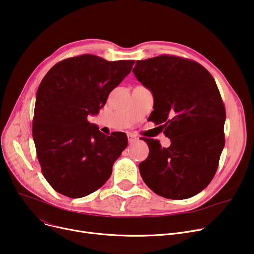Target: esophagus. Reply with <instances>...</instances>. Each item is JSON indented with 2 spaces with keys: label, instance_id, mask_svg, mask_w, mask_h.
<instances>
[{
  "label": "esophagus",
  "instance_id": "1",
  "mask_svg": "<svg viewBox=\"0 0 254 254\" xmlns=\"http://www.w3.org/2000/svg\"><path fill=\"white\" fill-rule=\"evenodd\" d=\"M127 138H128V143H129V144H132V143L136 142V141L138 140L136 137H134L132 135H128Z\"/></svg>",
  "mask_w": 254,
  "mask_h": 254
}]
</instances>
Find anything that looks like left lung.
Segmentation results:
<instances>
[{
	"label": "left lung",
	"mask_w": 254,
	"mask_h": 254,
	"mask_svg": "<svg viewBox=\"0 0 254 254\" xmlns=\"http://www.w3.org/2000/svg\"><path fill=\"white\" fill-rule=\"evenodd\" d=\"M132 72L153 93L150 120L171 140L165 148L143 139L149 154L139 164L142 179L161 196L191 197L214 177L224 147L225 108L215 80L198 63L168 55L137 61Z\"/></svg>",
	"instance_id": "left-lung-1"
}]
</instances>
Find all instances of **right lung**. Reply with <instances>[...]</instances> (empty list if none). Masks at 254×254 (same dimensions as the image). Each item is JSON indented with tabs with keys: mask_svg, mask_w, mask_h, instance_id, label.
Returning <instances> with one entry per match:
<instances>
[{
	"mask_svg": "<svg viewBox=\"0 0 254 254\" xmlns=\"http://www.w3.org/2000/svg\"><path fill=\"white\" fill-rule=\"evenodd\" d=\"M135 61L108 62L82 55L65 59L39 85L33 138L42 174L56 191L73 198L99 190L127 146L125 132L106 136L89 114H98Z\"/></svg>",
	"mask_w": 254,
	"mask_h": 254,
	"instance_id": "obj_1",
	"label": "right lung"
}]
</instances>
